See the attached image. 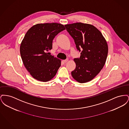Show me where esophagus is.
I'll list each match as a JSON object with an SVG mask.
<instances>
[{"instance_id": "1", "label": "esophagus", "mask_w": 129, "mask_h": 129, "mask_svg": "<svg viewBox=\"0 0 129 129\" xmlns=\"http://www.w3.org/2000/svg\"><path fill=\"white\" fill-rule=\"evenodd\" d=\"M68 61V59H66V60H63L64 63H67Z\"/></svg>"}]
</instances>
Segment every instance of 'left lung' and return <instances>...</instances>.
Returning a JSON list of instances; mask_svg holds the SVG:
<instances>
[{
    "instance_id": "8db88e82",
    "label": "left lung",
    "mask_w": 129,
    "mask_h": 129,
    "mask_svg": "<svg viewBox=\"0 0 129 129\" xmlns=\"http://www.w3.org/2000/svg\"><path fill=\"white\" fill-rule=\"evenodd\" d=\"M65 26L74 39L76 48L81 52L80 57L74 59L76 68L72 75L80 83L89 82L104 66L108 52L107 42L93 25L76 23Z\"/></svg>"
}]
</instances>
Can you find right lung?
I'll use <instances>...</instances> for the list:
<instances>
[{
	"label": "right lung",
	"instance_id": "add662e5",
	"mask_svg": "<svg viewBox=\"0 0 129 129\" xmlns=\"http://www.w3.org/2000/svg\"><path fill=\"white\" fill-rule=\"evenodd\" d=\"M65 29L64 25L58 23L38 24L26 33L20 45V55L25 67L34 79L45 82L55 76L61 61L47 52L52 48L55 36Z\"/></svg>",
	"mask_w": 129,
	"mask_h": 129
}]
</instances>
